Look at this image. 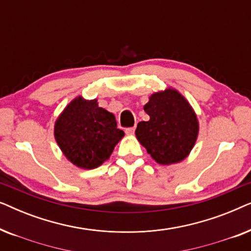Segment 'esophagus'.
<instances>
[{
  "label": "esophagus",
  "mask_w": 251,
  "mask_h": 251,
  "mask_svg": "<svg viewBox=\"0 0 251 251\" xmlns=\"http://www.w3.org/2000/svg\"><path fill=\"white\" fill-rule=\"evenodd\" d=\"M135 129H136V126H130V128H126V135H132V133L135 132Z\"/></svg>",
  "instance_id": "obj_1"
}]
</instances>
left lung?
Here are the masks:
<instances>
[{
    "mask_svg": "<svg viewBox=\"0 0 251 251\" xmlns=\"http://www.w3.org/2000/svg\"><path fill=\"white\" fill-rule=\"evenodd\" d=\"M149 121L137 125L136 137L160 164L177 163L193 149L199 132L198 119L179 92L167 89L151 96L144 106Z\"/></svg>",
    "mask_w": 251,
    "mask_h": 251,
    "instance_id": "left-lung-1",
    "label": "left lung"
}]
</instances>
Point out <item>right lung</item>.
Returning a JSON list of instances; mask_svg holds the SVG:
<instances>
[{
  "instance_id": "1",
  "label": "right lung",
  "mask_w": 251,
  "mask_h": 251,
  "mask_svg": "<svg viewBox=\"0 0 251 251\" xmlns=\"http://www.w3.org/2000/svg\"><path fill=\"white\" fill-rule=\"evenodd\" d=\"M123 136L115 116L99 107L96 99H74L54 125V138L65 156L84 169H95L107 160Z\"/></svg>"
}]
</instances>
